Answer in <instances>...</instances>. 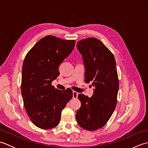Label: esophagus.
I'll use <instances>...</instances> for the list:
<instances>
[{
  "label": "esophagus",
  "instance_id": "obj_1",
  "mask_svg": "<svg viewBox=\"0 0 148 148\" xmlns=\"http://www.w3.org/2000/svg\"><path fill=\"white\" fill-rule=\"evenodd\" d=\"M78 93L77 92H75V91H73V92H72V97H73L74 99H77V96H78Z\"/></svg>",
  "mask_w": 148,
  "mask_h": 148
}]
</instances>
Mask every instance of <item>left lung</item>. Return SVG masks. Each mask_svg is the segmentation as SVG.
Returning <instances> with one entry per match:
<instances>
[{"instance_id":"1","label":"left lung","mask_w":148,"mask_h":148,"mask_svg":"<svg viewBox=\"0 0 148 148\" xmlns=\"http://www.w3.org/2000/svg\"><path fill=\"white\" fill-rule=\"evenodd\" d=\"M77 48L82 55L86 83L95 87L92 97L79 94L81 108L76 112L78 125L94 131L107 123L117 103L119 80L114 56L109 49L93 37L79 40Z\"/></svg>"}]
</instances>
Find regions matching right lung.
Listing matches in <instances>:
<instances>
[{
	"instance_id": "obj_1",
	"label": "right lung",
	"mask_w": 148,
	"mask_h": 148,
	"mask_svg": "<svg viewBox=\"0 0 148 148\" xmlns=\"http://www.w3.org/2000/svg\"><path fill=\"white\" fill-rule=\"evenodd\" d=\"M75 43V40L46 36L24 59L21 85L24 107L33 123L42 129L57 126L62 111L72 98L70 88L58 90L51 82L59 76V65L71 54Z\"/></svg>"
}]
</instances>
